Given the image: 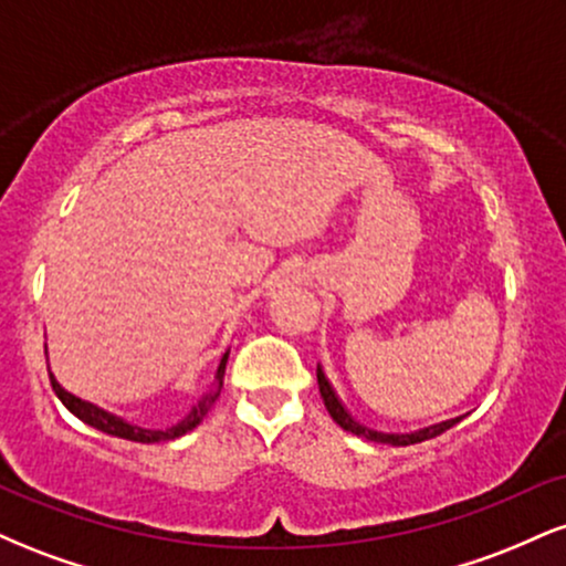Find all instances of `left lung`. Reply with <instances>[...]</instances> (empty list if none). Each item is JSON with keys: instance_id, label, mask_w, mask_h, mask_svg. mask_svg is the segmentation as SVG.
Wrapping results in <instances>:
<instances>
[{"instance_id": "1", "label": "left lung", "mask_w": 566, "mask_h": 566, "mask_svg": "<svg viewBox=\"0 0 566 566\" xmlns=\"http://www.w3.org/2000/svg\"><path fill=\"white\" fill-rule=\"evenodd\" d=\"M316 380H319V394H322V399H324V407H327L329 418H333L335 423L343 428V431L356 433V437H361V439H367V441H378V444H391V447L418 444V441L433 439V437H439V433L450 431L454 423H460V420H463V415H460V418L441 420V423L418 428V431H409V433H382V431H375V428H367L365 423H359V420H356L354 415H350L348 409L343 407V401L337 399L333 382L327 380V375H324L322 367H316Z\"/></svg>"}]
</instances>
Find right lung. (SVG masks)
Returning a JSON list of instances; mask_svg holds the SVG:
<instances>
[{"instance_id": "obj_1", "label": "right lung", "mask_w": 566, "mask_h": 566, "mask_svg": "<svg viewBox=\"0 0 566 566\" xmlns=\"http://www.w3.org/2000/svg\"><path fill=\"white\" fill-rule=\"evenodd\" d=\"M226 361H229V350H226L223 356H220V365H218V373H216V382H212V388L207 394H201V399L197 405L191 407V412L186 415L180 423H175L170 428H143V426H135V423H127L125 418H119V415L108 412V409L93 405V401H84L80 396L69 394L66 388L61 386V382L55 380V375L50 373V382H53V391L57 394V399L66 405V409L71 415H76V418L82 420V423L97 428V431L108 433V437H116V439H127V441H140V444H154V441H170V439H178L184 437V433L193 431L201 420H205V415L210 412L212 401L220 396V388H223V375H226ZM50 369V367H48Z\"/></svg>"}]
</instances>
